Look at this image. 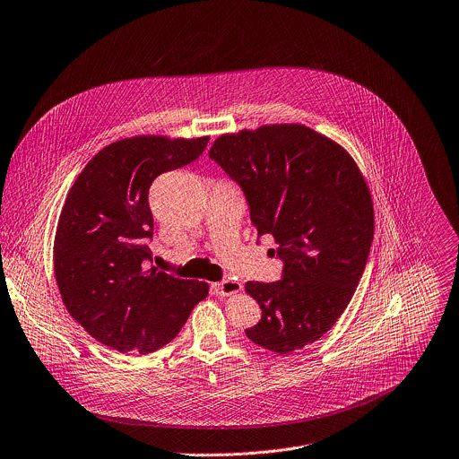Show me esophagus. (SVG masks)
I'll use <instances>...</instances> for the list:
<instances>
[{
	"label": "esophagus",
	"mask_w": 459,
	"mask_h": 459,
	"mask_svg": "<svg viewBox=\"0 0 459 459\" xmlns=\"http://www.w3.org/2000/svg\"><path fill=\"white\" fill-rule=\"evenodd\" d=\"M213 290L219 296H231V294H237L242 290V283L235 281V280H224V281L213 283Z\"/></svg>",
	"instance_id": "obj_1"
}]
</instances>
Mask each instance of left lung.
Instances as JSON below:
<instances>
[{
  "instance_id": "8db88e82",
  "label": "left lung",
  "mask_w": 459,
  "mask_h": 459,
  "mask_svg": "<svg viewBox=\"0 0 459 459\" xmlns=\"http://www.w3.org/2000/svg\"><path fill=\"white\" fill-rule=\"evenodd\" d=\"M210 158L242 186L253 226L274 238L283 260V280L246 283L262 308L246 335L280 355L317 341L348 307L373 242V201L359 165L301 124L221 134Z\"/></svg>"
}]
</instances>
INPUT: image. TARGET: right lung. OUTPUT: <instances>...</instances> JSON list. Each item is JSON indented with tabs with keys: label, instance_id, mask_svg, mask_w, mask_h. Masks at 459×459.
<instances>
[{
	"label": "right lung",
	"instance_id": "right-lung-1",
	"mask_svg": "<svg viewBox=\"0 0 459 459\" xmlns=\"http://www.w3.org/2000/svg\"><path fill=\"white\" fill-rule=\"evenodd\" d=\"M208 136H131L99 151L70 188L54 240V273L66 310L102 344L151 353L170 342L208 283L147 267L152 181L197 160Z\"/></svg>",
	"mask_w": 459,
	"mask_h": 459
}]
</instances>
